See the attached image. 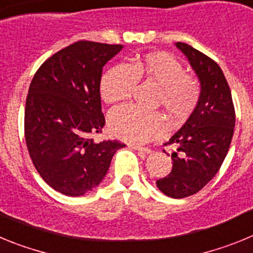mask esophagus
Wrapping results in <instances>:
<instances>
[{
  "mask_svg": "<svg viewBox=\"0 0 253 253\" xmlns=\"http://www.w3.org/2000/svg\"><path fill=\"white\" fill-rule=\"evenodd\" d=\"M131 148H134L135 149V151H139V152H143V153H151V149L148 148V147H140V146H135V144H133V146H131Z\"/></svg>",
  "mask_w": 253,
  "mask_h": 253,
  "instance_id": "1",
  "label": "esophagus"
}]
</instances>
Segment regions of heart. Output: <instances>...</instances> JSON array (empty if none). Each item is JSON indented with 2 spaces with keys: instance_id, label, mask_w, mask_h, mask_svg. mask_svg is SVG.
<instances>
[{
  "instance_id": "b5f03b06",
  "label": "heart",
  "mask_w": 253,
  "mask_h": 253,
  "mask_svg": "<svg viewBox=\"0 0 253 253\" xmlns=\"http://www.w3.org/2000/svg\"><path fill=\"white\" fill-rule=\"evenodd\" d=\"M139 81L160 87L156 104L162 105L173 119H185L198 106L200 84L166 53H149L131 64L114 66L102 76L100 92L106 104L119 105L130 99ZM109 129L119 139L140 144L161 135L166 129V120L158 111L124 106L111 114Z\"/></svg>"
}]
</instances>
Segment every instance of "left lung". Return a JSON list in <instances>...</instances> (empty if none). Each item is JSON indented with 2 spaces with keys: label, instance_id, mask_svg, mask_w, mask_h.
I'll return each instance as SVG.
<instances>
[{
  "label": "left lung",
  "instance_id": "left-lung-1",
  "mask_svg": "<svg viewBox=\"0 0 253 253\" xmlns=\"http://www.w3.org/2000/svg\"><path fill=\"white\" fill-rule=\"evenodd\" d=\"M193 66L202 86L200 99L182 128L165 143L175 144L172 169L156 181L169 198L182 199L203 189L222 166L236 123L233 100L223 71L211 58L185 43H176Z\"/></svg>",
  "mask_w": 253,
  "mask_h": 253
}]
</instances>
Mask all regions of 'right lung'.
I'll return each instance as SVG.
<instances>
[{"label": "right lung", "mask_w": 253, "mask_h": 253, "mask_svg": "<svg viewBox=\"0 0 253 253\" xmlns=\"http://www.w3.org/2000/svg\"><path fill=\"white\" fill-rule=\"evenodd\" d=\"M120 44L80 40L44 62L33 77L25 106V140L35 169L46 184L81 196L101 182L119 140L96 143L101 111L102 68Z\"/></svg>", "instance_id": "1"}]
</instances>
